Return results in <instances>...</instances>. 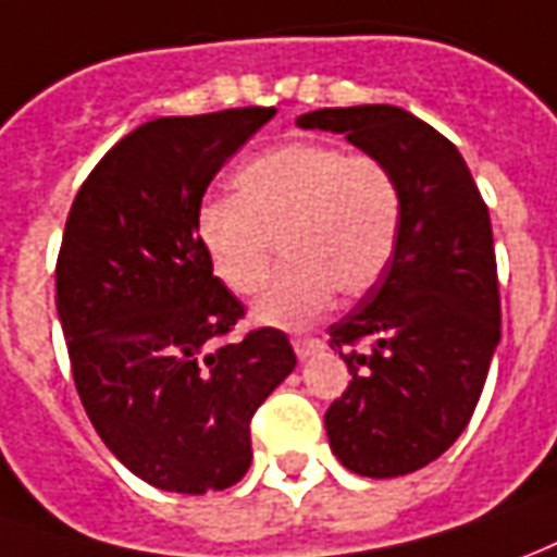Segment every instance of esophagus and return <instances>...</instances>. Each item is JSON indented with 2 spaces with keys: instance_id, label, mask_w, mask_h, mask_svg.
Segmentation results:
<instances>
[{
  "instance_id": "34e87169",
  "label": "esophagus",
  "mask_w": 557,
  "mask_h": 557,
  "mask_svg": "<svg viewBox=\"0 0 557 557\" xmlns=\"http://www.w3.org/2000/svg\"><path fill=\"white\" fill-rule=\"evenodd\" d=\"M292 346H295L298 359H307V356H313V352L322 349V341H317V337H292Z\"/></svg>"
}]
</instances>
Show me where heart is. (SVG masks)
Instances as JSON below:
<instances>
[{
  "instance_id": "obj_1",
  "label": "heart",
  "mask_w": 557,
  "mask_h": 557,
  "mask_svg": "<svg viewBox=\"0 0 557 557\" xmlns=\"http://www.w3.org/2000/svg\"><path fill=\"white\" fill-rule=\"evenodd\" d=\"M404 223V189L386 159L341 144L292 141L238 171V196L198 211V240L213 274L235 295H256L277 262L280 277L256 317L280 329L317 322L337 298H359L386 277Z\"/></svg>"
}]
</instances>
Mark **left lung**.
<instances>
[{"label": "left lung", "instance_id": "obj_1", "mask_svg": "<svg viewBox=\"0 0 557 557\" xmlns=\"http://www.w3.org/2000/svg\"><path fill=\"white\" fill-rule=\"evenodd\" d=\"M298 126L344 132L386 159L404 189L386 277L329 329L352 380L325 413L344 468L404 476L441 458L468 428L500 341L488 208L458 147L404 108H322L298 116Z\"/></svg>", "mask_w": 557, "mask_h": 557}]
</instances>
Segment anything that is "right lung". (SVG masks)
I'll list each match as a JSON object with an SVG mask.
<instances>
[{"instance_id":"right-lung-1","label":"right lung","mask_w":557,"mask_h":557,"mask_svg":"<svg viewBox=\"0 0 557 557\" xmlns=\"http://www.w3.org/2000/svg\"><path fill=\"white\" fill-rule=\"evenodd\" d=\"M274 111L144 123L89 171L65 220L57 310L77 395L104 446L165 492L235 485L252 413L295 368L280 329L228 341L244 305L198 240L213 174Z\"/></svg>"}]
</instances>
